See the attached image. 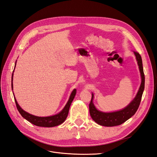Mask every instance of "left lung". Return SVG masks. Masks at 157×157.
I'll list each match as a JSON object with an SVG mask.
<instances>
[{"label": "left lung", "instance_id": "8db88e82", "mask_svg": "<svg viewBox=\"0 0 157 157\" xmlns=\"http://www.w3.org/2000/svg\"><path fill=\"white\" fill-rule=\"evenodd\" d=\"M134 52L136 57L141 77V83L138 92H137L136 98L126 107L121 111L112 113H103L97 110L93 103L94 94H92L91 101L89 104V111L92 119L99 125L104 126H115L121 125L134 115L140 106L142 94H143L145 88V75L141 57L137 52Z\"/></svg>", "mask_w": 157, "mask_h": 157}]
</instances>
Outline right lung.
Returning <instances> with one entry per match:
<instances>
[{
    "instance_id": "add662e5",
    "label": "right lung",
    "mask_w": 157,
    "mask_h": 157,
    "mask_svg": "<svg viewBox=\"0 0 157 157\" xmlns=\"http://www.w3.org/2000/svg\"><path fill=\"white\" fill-rule=\"evenodd\" d=\"M15 67H16V65H15ZM12 80H13V74L12 76V88L13 90ZM76 92H77V90L74 89L73 91L71 94L69 101H67V104L65 105V107L63 109V110L61 111L60 113L57 114V115H56L51 116V117H36V116L31 115V114L25 112V111L23 110V109L20 107V105H18V103H17L15 98H14V100H15L16 105V107H17V109L19 113H20V115L23 118H25L27 121H28L31 123H32V124H33L35 126H37L54 127V126H58L61 124H62V123L65 121L66 118H67V117L68 115L71 104V103H72L73 100L75 98Z\"/></svg>"
}]
</instances>
